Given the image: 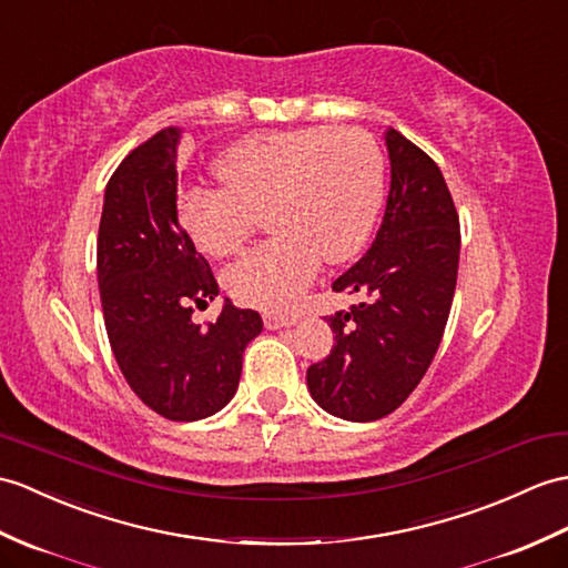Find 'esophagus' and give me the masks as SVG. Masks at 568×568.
<instances>
[{
    "mask_svg": "<svg viewBox=\"0 0 568 568\" xmlns=\"http://www.w3.org/2000/svg\"><path fill=\"white\" fill-rule=\"evenodd\" d=\"M297 322H300L297 314H275V312L263 314V324H266V328H271V332H275V328H283V326H293Z\"/></svg>",
    "mask_w": 568,
    "mask_h": 568,
    "instance_id": "34e87169",
    "label": "esophagus"
}]
</instances>
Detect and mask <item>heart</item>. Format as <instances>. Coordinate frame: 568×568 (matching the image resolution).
<instances>
[{
	"mask_svg": "<svg viewBox=\"0 0 568 568\" xmlns=\"http://www.w3.org/2000/svg\"><path fill=\"white\" fill-rule=\"evenodd\" d=\"M222 189L193 186L181 217L203 254L240 252L266 213V244L224 273L227 293L248 307H295L326 263H344L371 236L385 191L379 144L358 128H295L248 135L220 154Z\"/></svg>",
	"mask_w": 568,
	"mask_h": 568,
	"instance_id": "b5f03b06",
	"label": "heart"
}]
</instances>
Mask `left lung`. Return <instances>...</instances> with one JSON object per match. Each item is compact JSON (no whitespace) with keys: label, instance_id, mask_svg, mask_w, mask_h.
<instances>
[{"label":"left lung","instance_id":"obj_1","mask_svg":"<svg viewBox=\"0 0 568 568\" xmlns=\"http://www.w3.org/2000/svg\"><path fill=\"white\" fill-rule=\"evenodd\" d=\"M389 195L365 256L334 281L358 305L326 316L336 344L310 365L307 387L326 414L355 424L399 408L426 375L450 314L459 217L438 164L387 128Z\"/></svg>","mask_w":568,"mask_h":568}]
</instances>
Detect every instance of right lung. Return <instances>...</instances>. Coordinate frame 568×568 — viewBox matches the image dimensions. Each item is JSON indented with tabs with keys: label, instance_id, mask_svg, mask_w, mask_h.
I'll use <instances>...</instances> for the list:
<instances>
[{
	"label": "right lung",
	"instance_id": "add662e5",
	"mask_svg": "<svg viewBox=\"0 0 568 568\" xmlns=\"http://www.w3.org/2000/svg\"><path fill=\"white\" fill-rule=\"evenodd\" d=\"M179 128H164L113 171L103 193L97 273L105 334L125 382L169 420H201L230 404L261 314L224 297L217 322L193 324V302L220 295L179 222Z\"/></svg>",
	"mask_w": 568,
	"mask_h": 568
}]
</instances>
